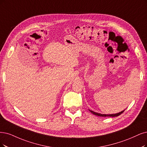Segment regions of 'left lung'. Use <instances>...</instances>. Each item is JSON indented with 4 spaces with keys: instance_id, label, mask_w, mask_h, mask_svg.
Returning a JSON list of instances; mask_svg holds the SVG:
<instances>
[{
    "instance_id": "obj_1",
    "label": "left lung",
    "mask_w": 147,
    "mask_h": 147,
    "mask_svg": "<svg viewBox=\"0 0 147 147\" xmlns=\"http://www.w3.org/2000/svg\"><path fill=\"white\" fill-rule=\"evenodd\" d=\"M89 111L91 113H93V115H94L96 116H100V117H117V116H119V115H121L122 113H123L125 110L122 111H121V112H119V113H116V114H110V115H105V114H100V113L94 112L93 111H91L90 110H89Z\"/></svg>"
}]
</instances>
